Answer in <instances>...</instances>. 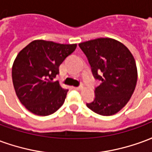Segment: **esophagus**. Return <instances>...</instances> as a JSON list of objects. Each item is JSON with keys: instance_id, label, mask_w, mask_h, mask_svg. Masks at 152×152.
I'll list each match as a JSON object with an SVG mask.
<instances>
[{"instance_id": "obj_1", "label": "esophagus", "mask_w": 152, "mask_h": 152, "mask_svg": "<svg viewBox=\"0 0 152 152\" xmlns=\"http://www.w3.org/2000/svg\"><path fill=\"white\" fill-rule=\"evenodd\" d=\"M74 89H76V90H81L83 89V86H78V87H73Z\"/></svg>"}]
</instances>
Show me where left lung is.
<instances>
[{"mask_svg": "<svg viewBox=\"0 0 152 152\" xmlns=\"http://www.w3.org/2000/svg\"><path fill=\"white\" fill-rule=\"evenodd\" d=\"M92 73L101 84L95 99L86 106L101 115L117 113L129 101L137 80L136 63L124 45L112 38H98L79 44Z\"/></svg>", "mask_w": 152, "mask_h": 152, "instance_id": "1", "label": "left lung"}]
</instances>
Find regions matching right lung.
Masks as SVG:
<instances>
[{
	"label": "right lung",
	"instance_id": "add662e5",
	"mask_svg": "<svg viewBox=\"0 0 152 152\" xmlns=\"http://www.w3.org/2000/svg\"><path fill=\"white\" fill-rule=\"evenodd\" d=\"M76 48V44L36 40L18 53L12 66L13 85L19 101L29 112L45 116L63 105L68 90L54 78L60 64Z\"/></svg>",
	"mask_w": 152,
	"mask_h": 152
}]
</instances>
